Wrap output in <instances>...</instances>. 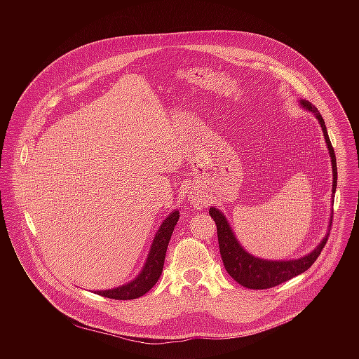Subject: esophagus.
I'll return each mask as SVG.
<instances>
[{
	"label": "esophagus",
	"instance_id": "esophagus-1",
	"mask_svg": "<svg viewBox=\"0 0 359 359\" xmlns=\"http://www.w3.org/2000/svg\"><path fill=\"white\" fill-rule=\"evenodd\" d=\"M195 205H202V199H201V201H196V202H195Z\"/></svg>",
	"mask_w": 359,
	"mask_h": 359
}]
</instances>
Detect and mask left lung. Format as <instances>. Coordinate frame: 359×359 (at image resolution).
Segmentation results:
<instances>
[{
    "instance_id": "obj_1",
    "label": "left lung",
    "mask_w": 359,
    "mask_h": 359,
    "mask_svg": "<svg viewBox=\"0 0 359 359\" xmlns=\"http://www.w3.org/2000/svg\"><path fill=\"white\" fill-rule=\"evenodd\" d=\"M302 107H304L308 111H312L313 116L318 118L323 137L327 145L329 156L332 158V172H333V185H332V202L334 199V192L337 187V165H336V154L333 151V147L330 144L327 130L325 126V121L319 113V110L306 100L299 101ZM208 214L215 221L217 225V235H218V245H219V253L224 262V266L226 272L242 286L248 289H269L273 286H278L303 272H306L308 268L316 261V258L320 255L322 249L325 248L329 233H330V225H332V217L327 226V233L322 239V242L311 252L307 256L300 257L297 259H264L259 257L252 256L248 253L242 245L238 242L226 217L221 210L217 207H210ZM333 214V210H332Z\"/></svg>"
}]
</instances>
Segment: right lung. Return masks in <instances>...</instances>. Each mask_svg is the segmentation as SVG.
Here are the masks:
<instances>
[{"mask_svg": "<svg viewBox=\"0 0 359 359\" xmlns=\"http://www.w3.org/2000/svg\"><path fill=\"white\" fill-rule=\"evenodd\" d=\"M178 218H180V211L174 210L161 222L160 228L154 235V242H152L149 255L147 257V261L135 279L114 289L95 290V293L113 300H134L148 293L161 275L167 246L171 239L174 226L178 222Z\"/></svg>", "mask_w": 359, "mask_h": 359, "instance_id": "right-lung-1", "label": "right lung"}]
</instances>
